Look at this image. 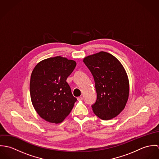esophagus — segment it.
<instances>
[{
    "label": "esophagus",
    "instance_id": "esophagus-1",
    "mask_svg": "<svg viewBox=\"0 0 159 159\" xmlns=\"http://www.w3.org/2000/svg\"><path fill=\"white\" fill-rule=\"evenodd\" d=\"M77 99H78V101H80V100H82L83 99V98L82 97H79L77 98Z\"/></svg>",
    "mask_w": 159,
    "mask_h": 159
}]
</instances>
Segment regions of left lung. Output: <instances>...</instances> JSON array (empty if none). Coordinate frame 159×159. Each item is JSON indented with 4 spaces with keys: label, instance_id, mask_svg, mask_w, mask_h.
Wrapping results in <instances>:
<instances>
[{
    "label": "left lung",
    "instance_id": "obj_1",
    "mask_svg": "<svg viewBox=\"0 0 159 159\" xmlns=\"http://www.w3.org/2000/svg\"><path fill=\"white\" fill-rule=\"evenodd\" d=\"M93 77L97 100L92 105L94 114L105 120L124 109L129 95V82L121 63L112 54L101 51L84 58Z\"/></svg>",
    "mask_w": 159,
    "mask_h": 159
}]
</instances>
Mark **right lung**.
<instances>
[{
	"label": "right lung",
	"mask_w": 159,
	"mask_h": 159,
	"mask_svg": "<svg viewBox=\"0 0 159 159\" xmlns=\"http://www.w3.org/2000/svg\"><path fill=\"white\" fill-rule=\"evenodd\" d=\"M76 65L75 61L56 56L42 61L34 68L30 81L31 101L46 121L62 122L77 101L66 81Z\"/></svg>",
	"instance_id": "obj_1"
}]
</instances>
